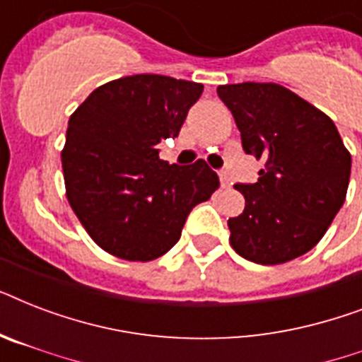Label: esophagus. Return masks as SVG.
<instances>
[{
    "label": "esophagus",
    "instance_id": "esophagus-1",
    "mask_svg": "<svg viewBox=\"0 0 362 362\" xmlns=\"http://www.w3.org/2000/svg\"><path fill=\"white\" fill-rule=\"evenodd\" d=\"M220 182H221V187H231V176L227 175L226 170L223 173H220Z\"/></svg>",
    "mask_w": 362,
    "mask_h": 362
}]
</instances>
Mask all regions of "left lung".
<instances>
[{
	"label": "left lung",
	"instance_id": "8db88e82",
	"mask_svg": "<svg viewBox=\"0 0 362 362\" xmlns=\"http://www.w3.org/2000/svg\"><path fill=\"white\" fill-rule=\"evenodd\" d=\"M246 153L263 159L255 184H237L246 206L229 218L233 250L259 264H281L323 238L348 193L351 153L334 122L274 82L218 86Z\"/></svg>",
	"mask_w": 362,
	"mask_h": 362
}]
</instances>
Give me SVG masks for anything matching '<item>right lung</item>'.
I'll use <instances>...</instances> for the list:
<instances>
[{
    "instance_id": "right-lung-1",
    "label": "right lung",
    "mask_w": 362,
    "mask_h": 362,
    "mask_svg": "<svg viewBox=\"0 0 362 362\" xmlns=\"http://www.w3.org/2000/svg\"><path fill=\"white\" fill-rule=\"evenodd\" d=\"M203 84L131 75L95 88L71 115L62 150L65 195L95 244L125 261L161 257L180 238L195 204L220 180L206 161L187 167L159 159Z\"/></svg>"
}]
</instances>
